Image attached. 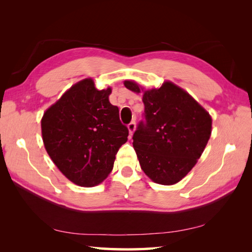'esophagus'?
<instances>
[{
	"instance_id": "obj_1",
	"label": "esophagus",
	"mask_w": 252,
	"mask_h": 252,
	"mask_svg": "<svg viewBox=\"0 0 252 252\" xmlns=\"http://www.w3.org/2000/svg\"><path fill=\"white\" fill-rule=\"evenodd\" d=\"M127 129H129V132H130V137L132 136L133 133H134L135 129H136V125H135V121H132L130 122L129 125H127Z\"/></svg>"
}]
</instances>
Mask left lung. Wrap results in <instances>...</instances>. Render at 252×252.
Listing matches in <instances>:
<instances>
[{"instance_id": "obj_1", "label": "left lung", "mask_w": 252, "mask_h": 252, "mask_svg": "<svg viewBox=\"0 0 252 252\" xmlns=\"http://www.w3.org/2000/svg\"><path fill=\"white\" fill-rule=\"evenodd\" d=\"M125 87L141 93L126 80ZM145 121L133 134V147L142 170L155 183L173 185L189 172L200 158L211 135L209 112L174 83L144 91Z\"/></svg>"}]
</instances>
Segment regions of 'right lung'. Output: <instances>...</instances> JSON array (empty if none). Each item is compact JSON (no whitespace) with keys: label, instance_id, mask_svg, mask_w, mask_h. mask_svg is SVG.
<instances>
[{"label":"right lung","instance_id":"obj_1","mask_svg":"<svg viewBox=\"0 0 252 252\" xmlns=\"http://www.w3.org/2000/svg\"><path fill=\"white\" fill-rule=\"evenodd\" d=\"M111 89L97 90L91 78L76 83L41 120L47 154L61 172L79 186L101 183L114 168L129 130L110 104Z\"/></svg>","mask_w":252,"mask_h":252}]
</instances>
